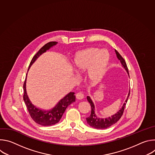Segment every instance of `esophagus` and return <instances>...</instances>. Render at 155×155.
Returning a JSON list of instances; mask_svg holds the SVG:
<instances>
[{"instance_id":"obj_1","label":"esophagus","mask_w":155,"mask_h":155,"mask_svg":"<svg viewBox=\"0 0 155 155\" xmlns=\"http://www.w3.org/2000/svg\"><path fill=\"white\" fill-rule=\"evenodd\" d=\"M76 97H77V99H78V100H81V99H83V97H84V94H83L82 93H81V92L78 93L76 94Z\"/></svg>"}]
</instances>
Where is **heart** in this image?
Masks as SVG:
<instances>
[{"instance_id":"1","label":"heart","mask_w":155,"mask_h":155,"mask_svg":"<svg viewBox=\"0 0 155 155\" xmlns=\"http://www.w3.org/2000/svg\"><path fill=\"white\" fill-rule=\"evenodd\" d=\"M110 59L107 50L89 48L75 53L72 61V68L82 73L87 70L86 78L91 83L97 84L102 80Z\"/></svg>"}]
</instances>
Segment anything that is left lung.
Segmentation results:
<instances>
[{"label":"left lung","mask_w":155,"mask_h":155,"mask_svg":"<svg viewBox=\"0 0 155 155\" xmlns=\"http://www.w3.org/2000/svg\"><path fill=\"white\" fill-rule=\"evenodd\" d=\"M115 53L117 54V56L118 58V59L120 60V63L121 64L122 68H123L124 69V70L126 71L127 75H129V72H128V69H127V67L126 63L124 61V59L122 58V56L120 54V53L115 50ZM130 94V90L129 91L127 96L123 104V105H122V107L120 108L119 110L114 115L106 117V118H101L99 117H98L96 115V108H95V105L94 104L93 102V101H92V99H91V97L90 96H87V100L88 101V102L90 103L91 107V115L89 117L86 118V121L87 123L89 124L90 126H91L92 127L96 128V129H106L110 126H111L112 125L115 124L121 117L123 112H124V107L126 106V104L127 103V99L129 98Z\"/></svg>","instance_id":"left-lung-1"}]
</instances>
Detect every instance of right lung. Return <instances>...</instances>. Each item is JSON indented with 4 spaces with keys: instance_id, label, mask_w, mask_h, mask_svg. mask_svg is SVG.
I'll list each match as a JSON object with an SVG mask.
<instances>
[{
    "instance_id": "add662e5",
    "label": "right lung",
    "mask_w": 155,
    "mask_h": 155,
    "mask_svg": "<svg viewBox=\"0 0 155 155\" xmlns=\"http://www.w3.org/2000/svg\"><path fill=\"white\" fill-rule=\"evenodd\" d=\"M57 43L58 42L56 41H51L45 44L33 57L29 64L28 71L30 69L32 65L35 62V61L38 59V58H39L40 56H41L44 53L47 52L51 48H53ZM27 75L28 73L26 74V77L23 85V99L31 117L36 123L41 126H49L54 125L60 121L67 107L75 101V96L74 95L75 93L70 92L66 94L64 97L59 100L53 108L48 110L42 109L35 105L31 102V99L28 96L26 90Z\"/></svg>"
}]
</instances>
